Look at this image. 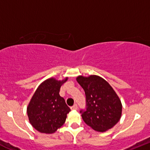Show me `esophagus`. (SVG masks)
Here are the masks:
<instances>
[{"label":"esophagus","mask_w":150,"mask_h":150,"mask_svg":"<svg viewBox=\"0 0 150 150\" xmlns=\"http://www.w3.org/2000/svg\"><path fill=\"white\" fill-rule=\"evenodd\" d=\"M71 109H72V110H77V109H78V105L77 104L73 105L71 107Z\"/></svg>","instance_id":"34e87169"}]
</instances>
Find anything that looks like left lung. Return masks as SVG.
Masks as SVG:
<instances>
[{"instance_id":"left-lung-1","label":"left lung","mask_w":150,"mask_h":150,"mask_svg":"<svg viewBox=\"0 0 150 150\" xmlns=\"http://www.w3.org/2000/svg\"><path fill=\"white\" fill-rule=\"evenodd\" d=\"M77 81L86 94V109L82 118L94 130L105 132L114 127L122 116L121 101L110 84L101 77L78 76Z\"/></svg>"}]
</instances>
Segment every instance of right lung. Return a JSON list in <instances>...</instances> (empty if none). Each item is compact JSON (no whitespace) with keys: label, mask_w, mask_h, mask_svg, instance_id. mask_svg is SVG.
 I'll use <instances>...</instances> for the list:
<instances>
[{"label":"right lung","mask_w":150,"mask_h":150,"mask_svg":"<svg viewBox=\"0 0 150 150\" xmlns=\"http://www.w3.org/2000/svg\"><path fill=\"white\" fill-rule=\"evenodd\" d=\"M67 81L50 78L42 83L32 97L27 108L31 125L40 133H53L66 121L70 108L59 95L62 84Z\"/></svg>","instance_id":"right-lung-1"}]
</instances>
